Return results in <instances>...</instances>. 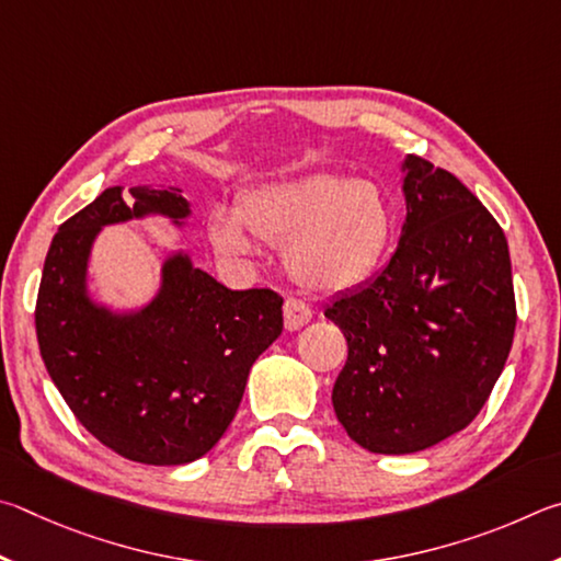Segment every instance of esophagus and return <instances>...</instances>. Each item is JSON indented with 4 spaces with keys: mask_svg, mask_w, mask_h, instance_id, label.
<instances>
[{
    "mask_svg": "<svg viewBox=\"0 0 561 561\" xmlns=\"http://www.w3.org/2000/svg\"><path fill=\"white\" fill-rule=\"evenodd\" d=\"M283 318H286V330L296 332V330H300L302 325H308V322L312 320V310H310V306H306V302H302V300L288 298L286 306H283Z\"/></svg>",
    "mask_w": 561,
    "mask_h": 561,
    "instance_id": "1",
    "label": "esophagus"
}]
</instances>
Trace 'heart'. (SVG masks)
<instances>
[{"instance_id":"b5f03b06","label":"heart","mask_w":561,"mask_h":561,"mask_svg":"<svg viewBox=\"0 0 561 561\" xmlns=\"http://www.w3.org/2000/svg\"><path fill=\"white\" fill-rule=\"evenodd\" d=\"M394 229V206L379 184L335 172L255 186L236 204V216H211V239L224 253H251V232L283 245L290 278L320 293L350 290L371 278L387 259Z\"/></svg>"}]
</instances>
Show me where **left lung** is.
I'll return each mask as SVG.
<instances>
[{"mask_svg": "<svg viewBox=\"0 0 561 561\" xmlns=\"http://www.w3.org/2000/svg\"><path fill=\"white\" fill-rule=\"evenodd\" d=\"M407 219L391 261L325 318L347 340L332 407L371 454L458 434L493 391L515 335L507 239L478 196L421 157L401 162Z\"/></svg>", "mask_w": 561, "mask_h": 561, "instance_id": "obj_1", "label": "left lung"}]
</instances>
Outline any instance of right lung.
<instances>
[{
  "instance_id": "1",
  "label": "right lung",
  "mask_w": 561,
  "mask_h": 561,
  "mask_svg": "<svg viewBox=\"0 0 561 561\" xmlns=\"http://www.w3.org/2000/svg\"><path fill=\"white\" fill-rule=\"evenodd\" d=\"M192 214L176 186H111L58 226L36 298V337L48 377L76 419L117 456L147 466L202 458L229 428L245 379L283 332V298L229 290L190 253L162 263L157 296L115 312L88 290V259L103 226Z\"/></svg>"
}]
</instances>
